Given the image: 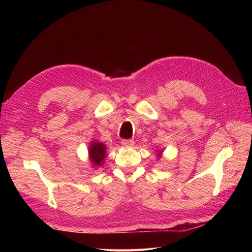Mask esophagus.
<instances>
[{"mask_svg": "<svg viewBox=\"0 0 252 252\" xmlns=\"http://www.w3.org/2000/svg\"><path fill=\"white\" fill-rule=\"evenodd\" d=\"M121 144H122V146H125V147H131L134 145V142H133L132 140H122Z\"/></svg>", "mask_w": 252, "mask_h": 252, "instance_id": "esophagus-1", "label": "esophagus"}]
</instances>
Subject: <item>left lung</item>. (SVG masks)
Segmentation results:
<instances>
[{"label":"left lung","instance_id":"1","mask_svg":"<svg viewBox=\"0 0 252 252\" xmlns=\"http://www.w3.org/2000/svg\"><path fill=\"white\" fill-rule=\"evenodd\" d=\"M158 158H161V156H162V151H158Z\"/></svg>","mask_w":252,"mask_h":252}]
</instances>
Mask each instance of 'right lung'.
Segmentation results:
<instances>
[{"label":"right lung","mask_w":252,"mask_h":252,"mask_svg":"<svg viewBox=\"0 0 252 252\" xmlns=\"http://www.w3.org/2000/svg\"><path fill=\"white\" fill-rule=\"evenodd\" d=\"M107 146L103 142L92 141L89 146V159L91 161V165L93 168L97 169L105 163V158L107 157Z\"/></svg>","instance_id":"right-lung-1"}]
</instances>
